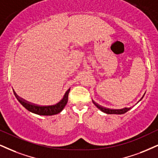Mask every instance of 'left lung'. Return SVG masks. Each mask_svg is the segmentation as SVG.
Segmentation results:
<instances>
[{
	"label": "left lung",
	"mask_w": 158,
	"mask_h": 158,
	"mask_svg": "<svg viewBox=\"0 0 158 158\" xmlns=\"http://www.w3.org/2000/svg\"><path fill=\"white\" fill-rule=\"evenodd\" d=\"M144 94H143V96H144ZM143 96L141 97V99L139 101H141L142 99H143ZM92 102L95 105V106H96L97 108H99L101 110V111L106 113V114H125L126 112H127L128 110L131 109V108H122V109H110V108H104V107H102V106H99L98 104H97V103L94 102L93 100H92Z\"/></svg>",
	"instance_id": "left-lung-1"
}]
</instances>
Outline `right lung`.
Wrapping results in <instances>:
<instances>
[{
  "instance_id": "right-lung-1",
  "label": "right lung",
  "mask_w": 158,
  "mask_h": 158,
  "mask_svg": "<svg viewBox=\"0 0 158 158\" xmlns=\"http://www.w3.org/2000/svg\"><path fill=\"white\" fill-rule=\"evenodd\" d=\"M69 90L70 89L66 91L65 94H64L63 98L61 99V100H60L56 105L48 106H36V105L27 102V101H25L22 98H19L16 94V93H15V94L17 100L19 101V102L30 112L38 115H42V116H52V115L59 114L63 110L66 105H67L68 102V95H69Z\"/></svg>"
}]
</instances>
